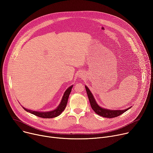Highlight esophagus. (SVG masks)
Returning a JSON list of instances; mask_svg holds the SVG:
<instances>
[{"instance_id":"esophagus-1","label":"esophagus","mask_w":153,"mask_h":153,"mask_svg":"<svg viewBox=\"0 0 153 153\" xmlns=\"http://www.w3.org/2000/svg\"><path fill=\"white\" fill-rule=\"evenodd\" d=\"M80 76H81V78H84V76H83V75H81Z\"/></svg>"}]
</instances>
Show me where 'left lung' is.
<instances>
[{"instance_id": "1", "label": "left lung", "mask_w": 153, "mask_h": 153, "mask_svg": "<svg viewBox=\"0 0 153 153\" xmlns=\"http://www.w3.org/2000/svg\"><path fill=\"white\" fill-rule=\"evenodd\" d=\"M85 88L86 90L87 94L88 96V99L91 104V106L92 108V110L95 111L97 114L103 116L104 117H108V118H112V117H115L118 116L124 112H126L128 109H130L131 107H129L125 110H108L105 109L102 107H100L99 105L97 103L93 95L92 94L91 92L89 89V88L85 86Z\"/></svg>"}]
</instances>
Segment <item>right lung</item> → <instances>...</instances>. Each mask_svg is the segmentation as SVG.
Here are the masks:
<instances>
[{"mask_svg":"<svg viewBox=\"0 0 153 153\" xmlns=\"http://www.w3.org/2000/svg\"><path fill=\"white\" fill-rule=\"evenodd\" d=\"M73 88V85L71 86H70L65 91L64 94L62 97V99L61 100V102L59 104V105L56 108V109L51 111H46V112H40V111H32L30 110H28L25 107H22L24 108L26 111L34 115H36L37 116L43 117V118H53V117H55L58 116L59 115H60L61 113L64 110V109L66 107V105L67 103L68 99L69 97V95L70 92H71L72 89Z\"/></svg>","mask_w":153,"mask_h":153,"instance_id":"1","label":"right lung"}]
</instances>
